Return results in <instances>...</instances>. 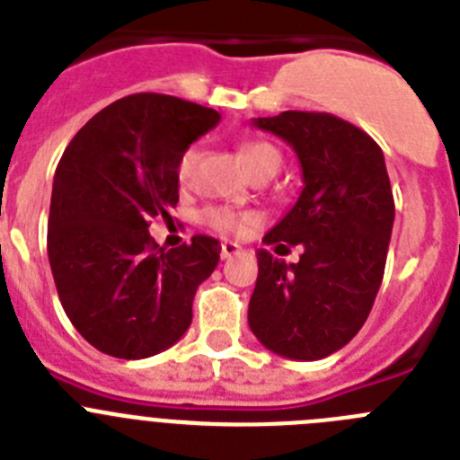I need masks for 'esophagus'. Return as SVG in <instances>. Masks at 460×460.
Wrapping results in <instances>:
<instances>
[{"instance_id":"1","label":"esophagus","mask_w":460,"mask_h":460,"mask_svg":"<svg viewBox=\"0 0 460 460\" xmlns=\"http://www.w3.org/2000/svg\"><path fill=\"white\" fill-rule=\"evenodd\" d=\"M239 243H234V242H223L221 243V258L223 260H227V258H233V255H237L239 253Z\"/></svg>"}]
</instances>
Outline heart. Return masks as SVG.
<instances>
[{
	"label": "heart",
	"instance_id": "heart-1",
	"mask_svg": "<svg viewBox=\"0 0 460 460\" xmlns=\"http://www.w3.org/2000/svg\"><path fill=\"white\" fill-rule=\"evenodd\" d=\"M242 161L249 168V172H253L262 164H271V161L280 165L279 152L271 147L270 142H246L242 147ZM195 164H198V147H189L177 164V180L181 184L190 180ZM202 218H205L207 226H211L218 233H242L243 227L253 223V217H249V214H234V211L223 209V207H211L202 214Z\"/></svg>",
	"mask_w": 460,
	"mask_h": 460
}]
</instances>
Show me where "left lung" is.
<instances>
[{
    "mask_svg": "<svg viewBox=\"0 0 460 460\" xmlns=\"http://www.w3.org/2000/svg\"><path fill=\"white\" fill-rule=\"evenodd\" d=\"M253 126L295 149L304 189L262 239L274 251L299 243V262L258 251L249 327L276 355L323 359L355 339L380 290L394 226L387 165L371 136L327 112L288 110Z\"/></svg>",
    "mask_w": 460,
    "mask_h": 460,
    "instance_id": "8db88e82",
    "label": "left lung"
}]
</instances>
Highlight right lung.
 <instances>
[{
    "mask_svg": "<svg viewBox=\"0 0 460 460\" xmlns=\"http://www.w3.org/2000/svg\"><path fill=\"white\" fill-rule=\"evenodd\" d=\"M221 121L165 93L115 101L75 133L57 165L48 258L59 302L96 350L145 359L168 350L193 318V296L221 243L195 234L158 249L149 221L180 202L181 154Z\"/></svg>",
    "mask_w": 460,
    "mask_h": 460,
    "instance_id": "obj_1",
    "label": "right lung"
}]
</instances>
